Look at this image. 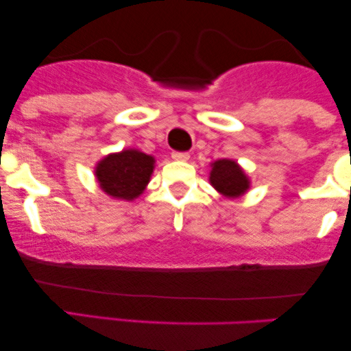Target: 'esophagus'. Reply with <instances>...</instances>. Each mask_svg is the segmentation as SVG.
<instances>
[{"label":"esophagus","mask_w":351,"mask_h":351,"mask_svg":"<svg viewBox=\"0 0 351 351\" xmlns=\"http://www.w3.org/2000/svg\"><path fill=\"white\" fill-rule=\"evenodd\" d=\"M171 158L176 160V162H186V160L189 158V153L188 152H173Z\"/></svg>","instance_id":"obj_1"}]
</instances>
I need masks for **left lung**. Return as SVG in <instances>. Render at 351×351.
Here are the masks:
<instances>
[{
    "label": "left lung",
    "instance_id": "1",
    "mask_svg": "<svg viewBox=\"0 0 351 351\" xmlns=\"http://www.w3.org/2000/svg\"><path fill=\"white\" fill-rule=\"evenodd\" d=\"M209 181L217 191L223 193L224 196H231V198L243 195L249 188L247 176L232 160H217L216 163H213Z\"/></svg>",
    "mask_w": 351,
    "mask_h": 351
}]
</instances>
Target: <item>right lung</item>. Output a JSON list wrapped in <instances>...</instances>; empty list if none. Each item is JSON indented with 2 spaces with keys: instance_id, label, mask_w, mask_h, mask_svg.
I'll use <instances>...</instances> for the list:
<instances>
[{
  "instance_id": "1",
  "label": "right lung",
  "mask_w": 351,
  "mask_h": 351,
  "mask_svg": "<svg viewBox=\"0 0 351 351\" xmlns=\"http://www.w3.org/2000/svg\"><path fill=\"white\" fill-rule=\"evenodd\" d=\"M153 156L138 150H123L108 155L97 165V180L100 188L117 199H134L150 181L153 171Z\"/></svg>"
}]
</instances>
